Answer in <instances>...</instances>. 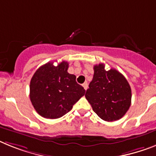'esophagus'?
<instances>
[{
    "instance_id": "34e87169",
    "label": "esophagus",
    "mask_w": 156,
    "mask_h": 156,
    "mask_svg": "<svg viewBox=\"0 0 156 156\" xmlns=\"http://www.w3.org/2000/svg\"><path fill=\"white\" fill-rule=\"evenodd\" d=\"M83 88L85 89V90H87V87H88V84H87V82H85V83H83Z\"/></svg>"
}]
</instances>
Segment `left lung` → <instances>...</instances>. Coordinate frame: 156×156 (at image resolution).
Here are the masks:
<instances>
[{"instance_id":"left-lung-1","label":"left lung","mask_w":156,"mask_h":156,"mask_svg":"<svg viewBox=\"0 0 156 156\" xmlns=\"http://www.w3.org/2000/svg\"><path fill=\"white\" fill-rule=\"evenodd\" d=\"M85 97L102 120L114 122L126 114L131 105V87L116 69L105 70L103 64L94 66V76Z\"/></svg>"}]
</instances>
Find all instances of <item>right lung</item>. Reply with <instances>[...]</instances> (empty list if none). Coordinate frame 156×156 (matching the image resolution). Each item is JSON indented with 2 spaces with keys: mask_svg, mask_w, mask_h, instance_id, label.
Listing matches in <instances>:
<instances>
[{
  "mask_svg": "<svg viewBox=\"0 0 156 156\" xmlns=\"http://www.w3.org/2000/svg\"><path fill=\"white\" fill-rule=\"evenodd\" d=\"M69 63L57 66L48 62L37 69L30 83V98L34 108L43 118L56 119L67 114L85 94L76 81V76L68 73Z\"/></svg>",
  "mask_w": 156,
  "mask_h": 156,
  "instance_id": "1",
  "label": "right lung"
}]
</instances>
